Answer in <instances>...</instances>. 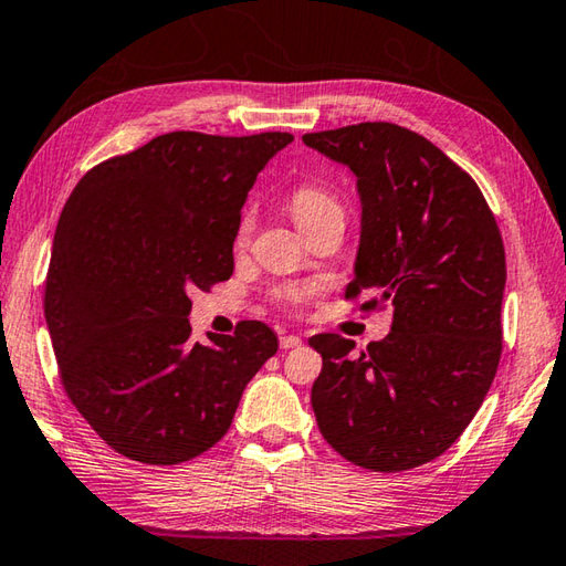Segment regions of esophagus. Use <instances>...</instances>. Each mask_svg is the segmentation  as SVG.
Wrapping results in <instances>:
<instances>
[{
	"label": "esophagus",
	"instance_id": "34e87169",
	"mask_svg": "<svg viewBox=\"0 0 566 566\" xmlns=\"http://www.w3.org/2000/svg\"><path fill=\"white\" fill-rule=\"evenodd\" d=\"M303 339L297 335H283L281 337V349H293V347H301Z\"/></svg>",
	"mask_w": 566,
	"mask_h": 566
}]
</instances>
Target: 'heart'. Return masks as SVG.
Wrapping results in <instances>:
<instances>
[{"label":"heart","mask_w":566,"mask_h":566,"mask_svg":"<svg viewBox=\"0 0 566 566\" xmlns=\"http://www.w3.org/2000/svg\"><path fill=\"white\" fill-rule=\"evenodd\" d=\"M287 207H291V214L303 231L329 217L343 219V205H339V199L333 195V191H327L325 187H317V185L295 187L291 199H287ZM249 229H251V217L247 214L241 219L239 237L247 239ZM305 295H307L305 287H285V291H281V301L287 305H295V303H303Z\"/></svg>","instance_id":"b5f03b06"}]
</instances>
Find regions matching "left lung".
<instances>
[{
	"label": "left lung",
	"instance_id": "1",
	"mask_svg": "<svg viewBox=\"0 0 566 566\" xmlns=\"http://www.w3.org/2000/svg\"><path fill=\"white\" fill-rule=\"evenodd\" d=\"M303 143L357 177L361 231L345 297L389 303L391 333L361 355L311 337L319 433L349 463L409 471L449 451L481 409L503 352L505 247L473 177L394 123L307 133Z\"/></svg>",
	"mask_w": 566,
	"mask_h": 566
}]
</instances>
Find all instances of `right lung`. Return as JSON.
Instances as JSON below:
<instances>
[{
    "mask_svg": "<svg viewBox=\"0 0 566 566\" xmlns=\"http://www.w3.org/2000/svg\"><path fill=\"white\" fill-rule=\"evenodd\" d=\"M291 133H167L85 172L53 233L44 313L73 407L130 461L177 465L229 431L279 337L191 339L189 295L233 273L241 207Z\"/></svg>",
    "mask_w": 566,
    "mask_h": 566,
    "instance_id": "add662e5",
    "label": "right lung"
}]
</instances>
